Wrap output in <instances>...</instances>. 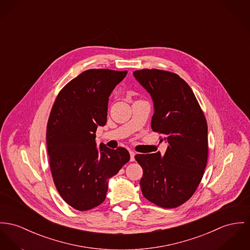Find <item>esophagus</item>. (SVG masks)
<instances>
[{
    "instance_id": "1",
    "label": "esophagus",
    "mask_w": 250,
    "mask_h": 250,
    "mask_svg": "<svg viewBox=\"0 0 250 250\" xmlns=\"http://www.w3.org/2000/svg\"><path fill=\"white\" fill-rule=\"evenodd\" d=\"M129 154H130V161H131V162H134V161H135V152H134V151H132V150H130V151H129Z\"/></svg>"
}]
</instances>
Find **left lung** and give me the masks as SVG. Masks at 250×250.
Segmentation results:
<instances>
[{"label":"left lung","mask_w":250,"mask_h":250,"mask_svg":"<svg viewBox=\"0 0 250 250\" xmlns=\"http://www.w3.org/2000/svg\"><path fill=\"white\" fill-rule=\"evenodd\" d=\"M154 103L151 128L168 143L160 152L137 154L143 168L140 181L146 199L164 208L180 207L190 199L208 163V124L190 86L176 73L160 69L133 72Z\"/></svg>","instance_id":"left-lung-1"}]
</instances>
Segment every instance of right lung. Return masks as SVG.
Segmentation results:
<instances>
[{
	"label": "right lung",
	"instance_id": "right-lung-1",
	"mask_svg": "<svg viewBox=\"0 0 250 250\" xmlns=\"http://www.w3.org/2000/svg\"><path fill=\"white\" fill-rule=\"evenodd\" d=\"M127 71L88 69L59 92L46 126V146L53 182L63 201L85 211L101 205L108 179L130 156L104 144L97 147V127L106 124L108 97Z\"/></svg>",
	"mask_w": 250,
	"mask_h": 250
}]
</instances>
